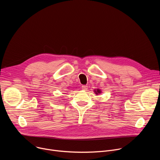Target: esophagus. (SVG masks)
<instances>
[{
  "label": "esophagus",
  "instance_id": "1",
  "mask_svg": "<svg viewBox=\"0 0 160 160\" xmlns=\"http://www.w3.org/2000/svg\"><path fill=\"white\" fill-rule=\"evenodd\" d=\"M82 88L83 90H87V88H88V86H87V85H82Z\"/></svg>",
  "mask_w": 160,
  "mask_h": 160
}]
</instances>
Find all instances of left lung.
I'll return each mask as SVG.
<instances>
[{
  "label": "left lung",
  "mask_w": 160,
  "mask_h": 160,
  "mask_svg": "<svg viewBox=\"0 0 160 160\" xmlns=\"http://www.w3.org/2000/svg\"><path fill=\"white\" fill-rule=\"evenodd\" d=\"M94 92H95V94H96V95H99V94H100L102 92V91L101 90V89L97 88V89L94 90Z\"/></svg>",
  "instance_id": "8db88e82"
}]
</instances>
